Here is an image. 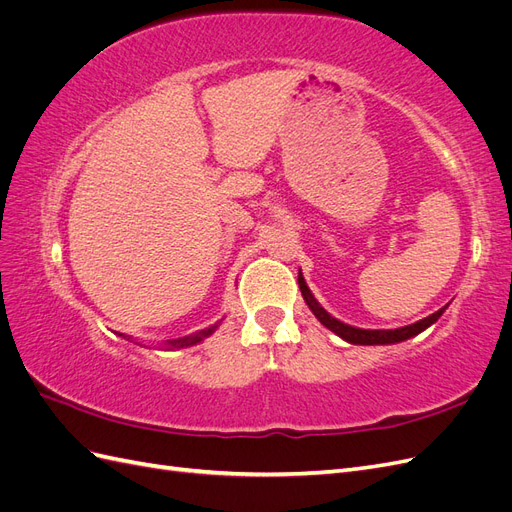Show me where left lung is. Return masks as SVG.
<instances>
[{
  "mask_svg": "<svg viewBox=\"0 0 512 512\" xmlns=\"http://www.w3.org/2000/svg\"><path fill=\"white\" fill-rule=\"evenodd\" d=\"M299 288H301V292H303L305 303L309 305V309H312L314 316L324 324V327H327V329L333 331V333H337L342 339H346V342H350V344H361V346H376V344H397V342H404V339L414 337V335H418L421 331H425V329L429 327V324L436 322V320L442 316V312H444V307H442V309H438L436 314H431V316H427V318H423V320H418V322H414V324H408V327H401V329H389V331L356 329V327H350V324L339 322L337 318H333V316H329L327 312H324V309L318 305V301L312 297V292H309V288H307V284H305L301 273H299Z\"/></svg>",
  "mask_w": 512,
  "mask_h": 512,
  "instance_id": "left-lung-1",
  "label": "left lung"
}]
</instances>
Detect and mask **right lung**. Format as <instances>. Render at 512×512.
<instances>
[{
  "instance_id": "obj_1",
  "label": "right lung",
  "mask_w": 512,
  "mask_h": 512,
  "mask_svg": "<svg viewBox=\"0 0 512 512\" xmlns=\"http://www.w3.org/2000/svg\"><path fill=\"white\" fill-rule=\"evenodd\" d=\"M215 331V327H211V329H203V331H198V333H194V335H188V337H179V339H173V342H168V346H173V348H183V346H194V344H198L200 339H205V337H209L211 333Z\"/></svg>"
}]
</instances>
